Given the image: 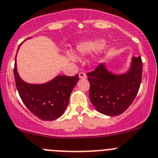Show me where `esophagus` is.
<instances>
[{"instance_id": "34e87169", "label": "esophagus", "mask_w": 158, "mask_h": 158, "mask_svg": "<svg viewBox=\"0 0 158 158\" xmlns=\"http://www.w3.org/2000/svg\"><path fill=\"white\" fill-rule=\"evenodd\" d=\"M79 76L80 79H86V78H87V75H86V73H84V72H80V73L79 74Z\"/></svg>"}]
</instances>
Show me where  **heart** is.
Segmentation results:
<instances>
[{"label":"heart","mask_w":158,"mask_h":158,"mask_svg":"<svg viewBox=\"0 0 158 158\" xmlns=\"http://www.w3.org/2000/svg\"><path fill=\"white\" fill-rule=\"evenodd\" d=\"M102 45H103V40H102L86 41L78 45L77 51L80 56H85V55L94 52L95 51L98 50ZM68 57L72 60H75V56L73 55L68 54Z\"/></svg>","instance_id":"1"}]
</instances>
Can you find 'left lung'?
Returning a JSON list of instances; mask_svg holds the SVG:
<instances>
[{"mask_svg":"<svg viewBox=\"0 0 158 158\" xmlns=\"http://www.w3.org/2000/svg\"><path fill=\"white\" fill-rule=\"evenodd\" d=\"M87 75L89 96L95 109L108 116L119 115L128 109L138 92L142 76V58L133 57L131 68L124 75H113L103 64H98Z\"/></svg>","mask_w":158,"mask_h":158,"instance_id":"obj_1","label":"left lung"}]
</instances>
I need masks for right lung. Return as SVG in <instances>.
I'll list each match as a JSON object with an SVG mask.
<instances>
[{"mask_svg":"<svg viewBox=\"0 0 158 158\" xmlns=\"http://www.w3.org/2000/svg\"><path fill=\"white\" fill-rule=\"evenodd\" d=\"M16 89L20 98L31 113L44 121L57 119L65 111L71 93L79 81V75H59L44 84H29L22 80L13 68Z\"/></svg>","mask_w":158,"mask_h":158,"instance_id":"1","label":"right lung"}]
</instances>
